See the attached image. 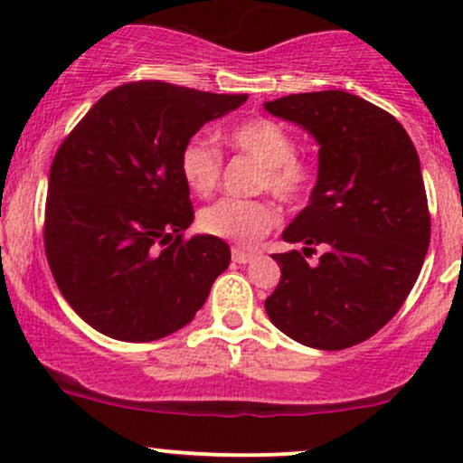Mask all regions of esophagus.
Instances as JSON below:
<instances>
[{"label": "esophagus", "mask_w": 463, "mask_h": 463, "mask_svg": "<svg viewBox=\"0 0 463 463\" xmlns=\"http://www.w3.org/2000/svg\"><path fill=\"white\" fill-rule=\"evenodd\" d=\"M254 257H257V254L248 252V250H243V248H232V261H235V263H250Z\"/></svg>", "instance_id": "34e87169"}]
</instances>
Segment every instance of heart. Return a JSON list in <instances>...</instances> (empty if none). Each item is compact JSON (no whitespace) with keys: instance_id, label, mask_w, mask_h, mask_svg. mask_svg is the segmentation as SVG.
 Returning a JSON list of instances; mask_svg holds the SVG:
<instances>
[{"instance_id":"1","label":"heart","mask_w":463,"mask_h":463,"mask_svg":"<svg viewBox=\"0 0 463 463\" xmlns=\"http://www.w3.org/2000/svg\"><path fill=\"white\" fill-rule=\"evenodd\" d=\"M232 146L263 167L259 187L285 204H300L316 184V165L296 154L294 132L274 119H250L231 132ZM180 174L195 195H211L222 178V152L213 139L195 135L180 150ZM280 213L269 200L222 198L200 211L198 226L211 237L226 239L239 248H252L274 231Z\"/></svg>"}]
</instances>
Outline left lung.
Listing matches in <instances>:
<instances>
[{"label": "left lung", "mask_w": 463, "mask_h": 463, "mask_svg": "<svg viewBox=\"0 0 463 463\" xmlns=\"http://www.w3.org/2000/svg\"><path fill=\"white\" fill-rule=\"evenodd\" d=\"M320 143L309 206L272 254L280 280L265 300L276 328L305 346H357L396 316L431 239L418 152L394 115L346 91L298 93L265 104ZM317 245L321 261H306Z\"/></svg>", "instance_id": "1"}]
</instances>
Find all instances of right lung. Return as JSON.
<instances>
[{
  "instance_id": "1",
  "label": "right lung",
  "mask_w": 463,
  "mask_h": 463,
  "mask_svg": "<svg viewBox=\"0 0 463 463\" xmlns=\"http://www.w3.org/2000/svg\"><path fill=\"white\" fill-rule=\"evenodd\" d=\"M246 95L161 80L115 87L62 139L50 169L43 243L71 309L121 342L178 331L231 263L220 237L184 239L194 222L180 150Z\"/></svg>"
}]
</instances>
